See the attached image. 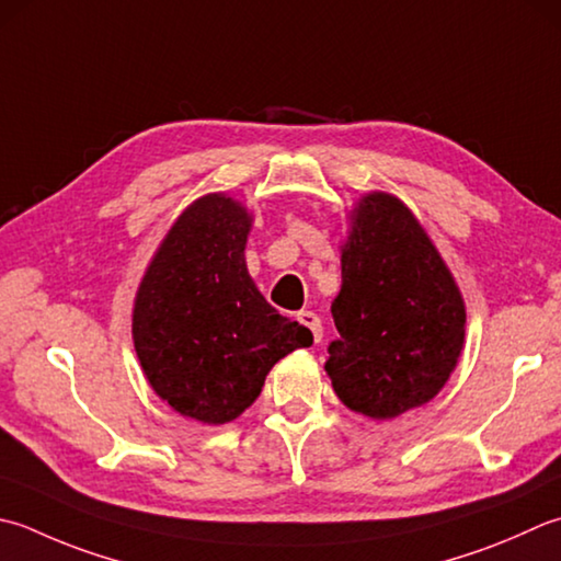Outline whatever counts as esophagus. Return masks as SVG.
<instances>
[{
    "label": "esophagus",
    "instance_id": "esophagus-1",
    "mask_svg": "<svg viewBox=\"0 0 561 561\" xmlns=\"http://www.w3.org/2000/svg\"><path fill=\"white\" fill-rule=\"evenodd\" d=\"M296 321H299L301 325H306L311 331L316 343H321L323 337V325H321V318H318L313 311H299L296 313Z\"/></svg>",
    "mask_w": 561,
    "mask_h": 561
}]
</instances>
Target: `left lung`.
<instances>
[{
	"mask_svg": "<svg viewBox=\"0 0 561 561\" xmlns=\"http://www.w3.org/2000/svg\"><path fill=\"white\" fill-rule=\"evenodd\" d=\"M340 340L325 371L337 399L389 421L445 387L465 343V301L421 224L389 194H367L343 248L331 306Z\"/></svg>",
	"mask_w": 561,
	"mask_h": 561,
	"instance_id": "obj_1",
	"label": "left lung"
}]
</instances>
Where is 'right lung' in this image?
<instances>
[{"mask_svg": "<svg viewBox=\"0 0 561 561\" xmlns=\"http://www.w3.org/2000/svg\"><path fill=\"white\" fill-rule=\"evenodd\" d=\"M250 221L224 194L194 202L136 296L134 343L150 387L208 425L238 419L274 362L313 343L309 328L277 313L252 284L243 255Z\"/></svg>", "mask_w": 561, "mask_h": 561, "instance_id": "add662e5", "label": "right lung"}]
</instances>
